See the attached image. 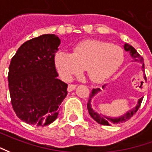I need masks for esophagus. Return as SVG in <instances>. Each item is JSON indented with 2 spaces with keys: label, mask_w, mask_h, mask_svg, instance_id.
Returning a JSON list of instances; mask_svg holds the SVG:
<instances>
[{
  "label": "esophagus",
  "mask_w": 152,
  "mask_h": 152,
  "mask_svg": "<svg viewBox=\"0 0 152 152\" xmlns=\"http://www.w3.org/2000/svg\"><path fill=\"white\" fill-rule=\"evenodd\" d=\"M76 87V84H69V86H68V92H71V91H73L75 88Z\"/></svg>",
  "instance_id": "obj_1"
}]
</instances>
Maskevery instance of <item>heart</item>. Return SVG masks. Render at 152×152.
Instances as JSON below:
<instances>
[{"label":"heart","instance_id":"obj_1","mask_svg":"<svg viewBox=\"0 0 152 152\" xmlns=\"http://www.w3.org/2000/svg\"><path fill=\"white\" fill-rule=\"evenodd\" d=\"M124 61L123 50L117 45L102 41L89 40L76 46L72 54L59 52L55 55V66L66 80L85 69L88 78L101 82L111 76Z\"/></svg>","mask_w":152,"mask_h":152}]
</instances>
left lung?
Instances as JSON below:
<instances>
[{"mask_svg": "<svg viewBox=\"0 0 152 152\" xmlns=\"http://www.w3.org/2000/svg\"><path fill=\"white\" fill-rule=\"evenodd\" d=\"M124 50H126V51H129V52L130 53V55L132 56V58H133L135 61H136V60H140V61H141V62L143 61V58L139 55L138 52H137V51L135 50V49L133 48L131 45H129L128 44H124ZM142 69H143L142 71H144L145 70L144 63H143V66H142ZM145 80H146V79H145ZM105 86H106V85H103V86H102V88H104ZM100 91H101L100 88H94V89H92V92H91V94H90V96H89L88 102H87V109H88V113H89V114L91 115V117H92L96 122H97L98 124H102V125H111L113 124L123 123V122H125V121L129 120L135 113L137 112V110L139 109V107H140L141 102H142V100H143V97L140 98L137 105L134 107L133 109H131V110H129V112L126 113H125L124 115H123V116L118 117V118H108V117L103 116L102 114H99V113H97L95 112V111L92 108V106H91V100H92V98L97 94V92H100Z\"/></svg>", "mask_w": 152, "mask_h": 152, "instance_id": "obj_1", "label": "left lung"}]
</instances>
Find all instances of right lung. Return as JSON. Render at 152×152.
Masks as SVG:
<instances>
[{"label":"right lung","mask_w":152,"mask_h":152,"mask_svg":"<svg viewBox=\"0 0 152 152\" xmlns=\"http://www.w3.org/2000/svg\"><path fill=\"white\" fill-rule=\"evenodd\" d=\"M60 39L44 34L25 42L11 60L8 86L13 110L28 124L45 126L58 117L68 85L57 78L55 56Z\"/></svg>","instance_id":"right-lung-1"}]
</instances>
